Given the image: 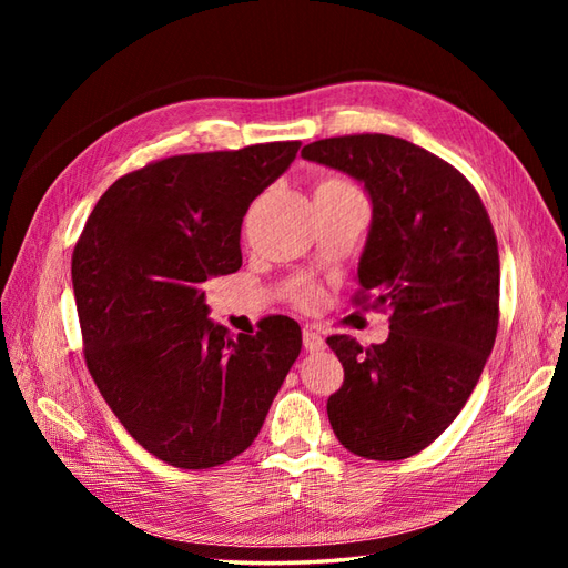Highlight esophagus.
Listing matches in <instances>:
<instances>
[{
    "label": "esophagus",
    "instance_id": "1",
    "mask_svg": "<svg viewBox=\"0 0 568 568\" xmlns=\"http://www.w3.org/2000/svg\"><path fill=\"white\" fill-rule=\"evenodd\" d=\"M303 346H305V351H311V353L324 351V338H322V334L311 329V326H305V329H303Z\"/></svg>",
    "mask_w": 568,
    "mask_h": 568
}]
</instances>
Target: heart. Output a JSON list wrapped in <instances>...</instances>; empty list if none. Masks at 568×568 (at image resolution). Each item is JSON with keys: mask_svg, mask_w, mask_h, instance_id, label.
Listing matches in <instances>:
<instances>
[{"mask_svg": "<svg viewBox=\"0 0 568 568\" xmlns=\"http://www.w3.org/2000/svg\"><path fill=\"white\" fill-rule=\"evenodd\" d=\"M346 184H348V182H343V180H334V178H329V180H322V182L317 184L315 192H322V189H334V186H346ZM307 296H311V291H307V288L298 291V298H301V301H305Z\"/></svg>", "mask_w": 568, "mask_h": 568, "instance_id": "obj_1", "label": "heart"}]
</instances>
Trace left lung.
I'll return each mask as SVG.
<instances>
[{"label":"left lung","mask_w":568,"mask_h":568,"mask_svg":"<svg viewBox=\"0 0 568 568\" xmlns=\"http://www.w3.org/2000/svg\"><path fill=\"white\" fill-rule=\"evenodd\" d=\"M301 156L365 186L357 301L369 294L372 307L393 311L376 346L326 338L346 372L326 400L329 424L365 459L417 455L459 415L493 351L500 255L490 217L459 170L400 136H332Z\"/></svg>","instance_id":"left-lung-1"}]
</instances>
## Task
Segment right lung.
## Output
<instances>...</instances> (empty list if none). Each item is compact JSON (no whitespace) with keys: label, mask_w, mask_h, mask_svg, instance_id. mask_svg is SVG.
I'll list each match as a JSON object with an SVG mask.
<instances>
[{"label":"right lung","mask_w":568,"mask_h":568,"mask_svg":"<svg viewBox=\"0 0 568 568\" xmlns=\"http://www.w3.org/2000/svg\"><path fill=\"white\" fill-rule=\"evenodd\" d=\"M301 142L189 153L115 180L73 251V294L97 388L144 450L211 469L255 440L301 353L284 315L230 336L201 284L242 267V222Z\"/></svg>","instance_id":"add662e5"}]
</instances>
